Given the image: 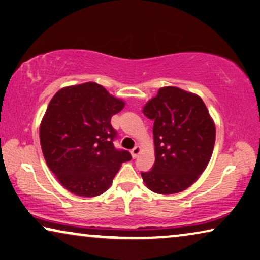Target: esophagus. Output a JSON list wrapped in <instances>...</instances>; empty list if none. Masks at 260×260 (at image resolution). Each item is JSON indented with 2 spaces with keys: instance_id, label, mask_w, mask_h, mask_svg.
I'll list each match as a JSON object with an SVG mask.
<instances>
[{
  "instance_id": "obj_1",
  "label": "esophagus",
  "mask_w": 260,
  "mask_h": 260,
  "mask_svg": "<svg viewBox=\"0 0 260 260\" xmlns=\"http://www.w3.org/2000/svg\"><path fill=\"white\" fill-rule=\"evenodd\" d=\"M141 153V147L140 146H135L133 149H132V152H131V154H132V157L133 158H137L138 157V155Z\"/></svg>"
}]
</instances>
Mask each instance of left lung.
Masks as SVG:
<instances>
[{
    "label": "left lung",
    "mask_w": 260,
    "mask_h": 260,
    "mask_svg": "<svg viewBox=\"0 0 260 260\" xmlns=\"http://www.w3.org/2000/svg\"><path fill=\"white\" fill-rule=\"evenodd\" d=\"M142 113L154 120L155 164L141 173L153 192L172 195L199 180L210 161L216 127L200 95L176 86H165L146 103Z\"/></svg>",
    "instance_id": "obj_1"
}]
</instances>
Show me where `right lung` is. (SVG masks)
<instances>
[{
    "instance_id": "obj_1",
    "label": "right lung",
    "mask_w": 260,
    "mask_h": 260,
    "mask_svg": "<svg viewBox=\"0 0 260 260\" xmlns=\"http://www.w3.org/2000/svg\"><path fill=\"white\" fill-rule=\"evenodd\" d=\"M102 85L87 81L60 88L40 125L46 165L59 183L77 196L95 197L112 185L132 156L113 146L111 118L125 107Z\"/></svg>"
}]
</instances>
